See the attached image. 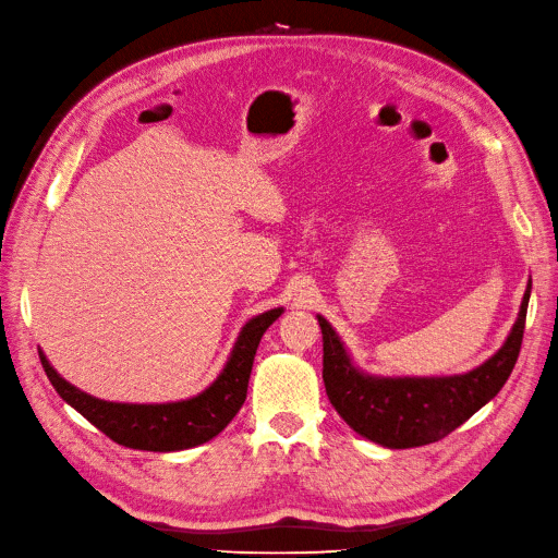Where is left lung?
Wrapping results in <instances>:
<instances>
[{
	"mask_svg": "<svg viewBox=\"0 0 558 558\" xmlns=\"http://www.w3.org/2000/svg\"><path fill=\"white\" fill-rule=\"evenodd\" d=\"M531 283L508 342L477 369L440 379H377L351 365L328 320L318 316L324 332L326 393L347 424L367 440L391 449H410L442 440L475 414L508 381L519 359L526 326Z\"/></svg>",
	"mask_w": 558,
	"mask_h": 558,
	"instance_id": "8db88e82",
	"label": "left lung"
}]
</instances>
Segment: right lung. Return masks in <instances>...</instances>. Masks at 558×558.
<instances>
[{
  "label": "right lung",
  "mask_w": 558,
  "mask_h": 558,
  "mask_svg": "<svg viewBox=\"0 0 558 558\" xmlns=\"http://www.w3.org/2000/svg\"><path fill=\"white\" fill-rule=\"evenodd\" d=\"M281 316V310H269L251 318L242 328L232 356L205 393L191 400L167 404H123L97 400L64 381L44 353L39 359L44 373L64 402L86 416L93 426L102 430L109 440L142 451H179L191 449L221 433L246 400V386L253 367V356L260 344L263 332Z\"/></svg>",
  "instance_id": "right-lung-1"
}]
</instances>
